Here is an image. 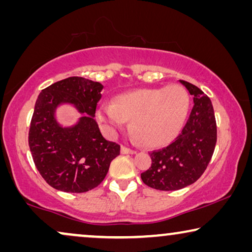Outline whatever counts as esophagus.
<instances>
[{
	"label": "esophagus",
	"mask_w": 252,
	"mask_h": 252,
	"mask_svg": "<svg viewBox=\"0 0 252 252\" xmlns=\"http://www.w3.org/2000/svg\"><path fill=\"white\" fill-rule=\"evenodd\" d=\"M136 151L135 150H133V149H129V148H127V147H122V154H124V155H128V154H130V155H133V154H135Z\"/></svg>",
	"instance_id": "34e87169"
}]
</instances>
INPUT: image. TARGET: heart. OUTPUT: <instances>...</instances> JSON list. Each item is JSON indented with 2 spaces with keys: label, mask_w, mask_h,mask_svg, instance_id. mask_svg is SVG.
I'll return each instance as SVG.
<instances>
[{
  "label": "heart",
  "mask_w": 252,
  "mask_h": 252,
  "mask_svg": "<svg viewBox=\"0 0 252 252\" xmlns=\"http://www.w3.org/2000/svg\"><path fill=\"white\" fill-rule=\"evenodd\" d=\"M188 97L180 86L139 89L117 97L115 104L105 103L97 110V119L106 132L113 134L130 120V129L148 148L172 142L184 126Z\"/></svg>",
  "instance_id": "heart-1"
}]
</instances>
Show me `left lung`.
<instances>
[{"label":"left lung","mask_w":252,"mask_h":252,"mask_svg":"<svg viewBox=\"0 0 252 252\" xmlns=\"http://www.w3.org/2000/svg\"><path fill=\"white\" fill-rule=\"evenodd\" d=\"M192 96L185 126L173 142L150 154L151 166L141 173L142 181L158 190H179L204 173L217 143V124L208 96L195 85L180 80Z\"/></svg>","instance_id":"8db88e82"}]
</instances>
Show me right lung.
<instances>
[{
	"mask_svg": "<svg viewBox=\"0 0 252 252\" xmlns=\"http://www.w3.org/2000/svg\"><path fill=\"white\" fill-rule=\"evenodd\" d=\"M103 85L70 77L44 88L34 106L29 144L34 164L48 185L65 192L92 190L104 180L120 146L105 140L94 119ZM71 104L84 113L73 126L63 127L54 112Z\"/></svg>",
	"mask_w": 252,
	"mask_h": 252,
	"instance_id": "right-lung-1",
	"label": "right lung"
}]
</instances>
